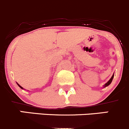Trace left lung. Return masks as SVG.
I'll list each match as a JSON object with an SVG mask.
<instances>
[{"label": "left lung", "mask_w": 129, "mask_h": 129, "mask_svg": "<svg viewBox=\"0 0 129 129\" xmlns=\"http://www.w3.org/2000/svg\"><path fill=\"white\" fill-rule=\"evenodd\" d=\"M114 74H113V75H112L111 78V79H109V81H107V82H106V83L104 85V86H103V88H106V87H107V86H108L109 85V84H110L111 83V82H112V81H113V78H114Z\"/></svg>", "instance_id": "obj_1"}]
</instances>
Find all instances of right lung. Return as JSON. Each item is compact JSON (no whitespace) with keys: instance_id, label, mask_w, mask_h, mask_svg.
Instances as JSON below:
<instances>
[{"instance_id":"add662e5","label":"right lung","mask_w":129,"mask_h":129,"mask_svg":"<svg viewBox=\"0 0 129 129\" xmlns=\"http://www.w3.org/2000/svg\"><path fill=\"white\" fill-rule=\"evenodd\" d=\"M16 83H17V82H16ZM17 84H18V86H19V87H20V88H21V89H23V88H22V86H20V85H19V84H18V83H17Z\"/></svg>"}]
</instances>
